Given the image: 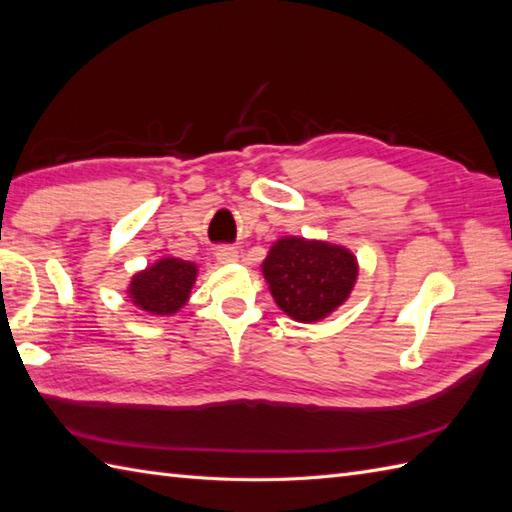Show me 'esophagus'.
Wrapping results in <instances>:
<instances>
[{
    "label": "esophagus",
    "mask_w": 512,
    "mask_h": 512,
    "mask_svg": "<svg viewBox=\"0 0 512 512\" xmlns=\"http://www.w3.org/2000/svg\"><path fill=\"white\" fill-rule=\"evenodd\" d=\"M217 260L219 263H223V265H232V263H236V260H239V252H236L234 247H219L217 249Z\"/></svg>",
    "instance_id": "34e87169"
}]
</instances>
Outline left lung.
<instances>
[{"label":"left lung","instance_id":"obj_1","mask_svg":"<svg viewBox=\"0 0 512 512\" xmlns=\"http://www.w3.org/2000/svg\"><path fill=\"white\" fill-rule=\"evenodd\" d=\"M263 273L284 313L310 323L328 317L350 297L358 265L341 245L286 236L271 247Z\"/></svg>","mask_w":512,"mask_h":512}]
</instances>
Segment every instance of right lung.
Returning a JSON list of instances; mask_svg holds the SVG:
<instances>
[{
  "instance_id": "right-lung-1",
  "label": "right lung",
  "mask_w": 512,
  "mask_h": 512,
  "mask_svg": "<svg viewBox=\"0 0 512 512\" xmlns=\"http://www.w3.org/2000/svg\"><path fill=\"white\" fill-rule=\"evenodd\" d=\"M197 267L180 258H162L136 273L130 282L132 302L149 315H173L186 304L195 284Z\"/></svg>"
}]
</instances>
